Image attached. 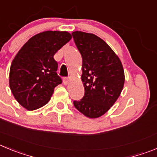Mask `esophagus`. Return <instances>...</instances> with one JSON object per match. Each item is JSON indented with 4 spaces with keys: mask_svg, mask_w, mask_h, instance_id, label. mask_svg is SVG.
Instances as JSON below:
<instances>
[{
    "mask_svg": "<svg viewBox=\"0 0 157 157\" xmlns=\"http://www.w3.org/2000/svg\"><path fill=\"white\" fill-rule=\"evenodd\" d=\"M68 82H69L68 78H64V79H63V83H64L65 86H66V85L68 84Z\"/></svg>",
    "mask_w": 157,
    "mask_h": 157,
    "instance_id": "34e87169",
    "label": "esophagus"
}]
</instances>
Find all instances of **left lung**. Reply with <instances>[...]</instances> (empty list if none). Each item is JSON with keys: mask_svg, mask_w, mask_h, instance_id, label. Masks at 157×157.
<instances>
[{"mask_svg": "<svg viewBox=\"0 0 157 157\" xmlns=\"http://www.w3.org/2000/svg\"><path fill=\"white\" fill-rule=\"evenodd\" d=\"M74 42L82 58L84 96L74 100L78 111L90 118L104 114L120 96L124 72L119 57L108 44L92 33L75 31Z\"/></svg>", "mask_w": 157, "mask_h": 157, "instance_id": "obj_1", "label": "left lung"}]
</instances>
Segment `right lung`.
Segmentation results:
<instances>
[{
	"mask_svg": "<svg viewBox=\"0 0 157 157\" xmlns=\"http://www.w3.org/2000/svg\"><path fill=\"white\" fill-rule=\"evenodd\" d=\"M71 39L67 32L46 31L33 36L20 49L11 64L9 86L23 107L34 110L44 106L61 84L54 56Z\"/></svg>",
	"mask_w": 157,
	"mask_h": 157,
	"instance_id": "right-lung-1",
	"label": "right lung"
}]
</instances>
